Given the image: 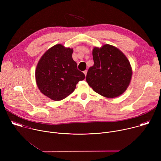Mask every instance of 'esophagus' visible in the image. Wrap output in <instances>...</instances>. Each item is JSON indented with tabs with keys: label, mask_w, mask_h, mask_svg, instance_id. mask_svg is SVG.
Instances as JSON below:
<instances>
[{
	"label": "esophagus",
	"mask_w": 161,
	"mask_h": 161,
	"mask_svg": "<svg viewBox=\"0 0 161 161\" xmlns=\"http://www.w3.org/2000/svg\"><path fill=\"white\" fill-rule=\"evenodd\" d=\"M83 73H84V75H85V76H86V73H87V71H86V70L84 71H83Z\"/></svg>",
	"instance_id": "esophagus-1"
}]
</instances>
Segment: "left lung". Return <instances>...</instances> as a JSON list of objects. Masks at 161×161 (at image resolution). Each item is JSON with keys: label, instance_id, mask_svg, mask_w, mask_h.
Wrapping results in <instances>:
<instances>
[{"label": "left lung", "instance_id": "left-lung-1", "mask_svg": "<svg viewBox=\"0 0 161 161\" xmlns=\"http://www.w3.org/2000/svg\"><path fill=\"white\" fill-rule=\"evenodd\" d=\"M94 64L88 69L86 81L94 92L107 98L121 96L128 88L132 71L126 56L110 44L94 47Z\"/></svg>", "mask_w": 161, "mask_h": 161}]
</instances>
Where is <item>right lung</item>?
Wrapping results in <instances>:
<instances>
[{"label":"right lung","instance_id":"right-lung-1","mask_svg":"<svg viewBox=\"0 0 161 161\" xmlns=\"http://www.w3.org/2000/svg\"><path fill=\"white\" fill-rule=\"evenodd\" d=\"M73 49L57 44L49 48L36 66V81L40 92L55 101L72 94L76 84L85 78L73 59Z\"/></svg>","mask_w":161,"mask_h":161}]
</instances>
